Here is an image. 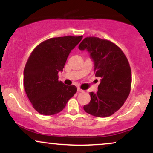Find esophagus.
<instances>
[{
    "mask_svg": "<svg viewBox=\"0 0 153 153\" xmlns=\"http://www.w3.org/2000/svg\"><path fill=\"white\" fill-rule=\"evenodd\" d=\"M78 92H83V90H82L81 88H78Z\"/></svg>",
    "mask_w": 153,
    "mask_h": 153,
    "instance_id": "1",
    "label": "esophagus"
}]
</instances>
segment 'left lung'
<instances>
[{"label":"left lung","instance_id":"1","mask_svg":"<svg viewBox=\"0 0 153 153\" xmlns=\"http://www.w3.org/2000/svg\"><path fill=\"white\" fill-rule=\"evenodd\" d=\"M87 50L94 61L95 76L101 78L96 94L83 106L86 113L97 117L114 114L123 106L131 91V72L123 51L112 42L95 36L85 37L78 46Z\"/></svg>","mask_w":153,"mask_h":153}]
</instances>
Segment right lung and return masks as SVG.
Instances as JSON below:
<instances>
[{"mask_svg": "<svg viewBox=\"0 0 153 153\" xmlns=\"http://www.w3.org/2000/svg\"><path fill=\"white\" fill-rule=\"evenodd\" d=\"M82 36L50 38L38 45L28 58L24 71V87L36 111L54 115L63 110L77 92L74 85H66L58 80L68 55Z\"/></svg>", "mask_w": 153, "mask_h": 153, "instance_id": "1", "label": "right lung"}]
</instances>
